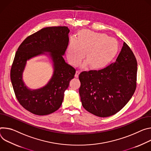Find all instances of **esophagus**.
Returning a JSON list of instances; mask_svg holds the SVG:
<instances>
[{"label":"esophagus","instance_id":"obj_1","mask_svg":"<svg viewBox=\"0 0 151 151\" xmlns=\"http://www.w3.org/2000/svg\"><path fill=\"white\" fill-rule=\"evenodd\" d=\"M80 71H77L76 73V74H75V77H76V78H78V76H79V74H80Z\"/></svg>","mask_w":151,"mask_h":151}]
</instances>
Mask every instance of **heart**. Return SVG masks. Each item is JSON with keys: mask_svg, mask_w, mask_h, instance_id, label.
<instances>
[{"mask_svg": "<svg viewBox=\"0 0 151 151\" xmlns=\"http://www.w3.org/2000/svg\"><path fill=\"white\" fill-rule=\"evenodd\" d=\"M119 44L115 39L104 33L88 30L80 31L76 40L71 38L66 50V58L73 66H77L85 55L86 62L93 70H101L107 67L119 52Z\"/></svg>", "mask_w": 151, "mask_h": 151, "instance_id": "b5f03b06", "label": "heart"}]
</instances>
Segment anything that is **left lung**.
Listing matches in <instances>:
<instances>
[{
  "mask_svg": "<svg viewBox=\"0 0 151 151\" xmlns=\"http://www.w3.org/2000/svg\"><path fill=\"white\" fill-rule=\"evenodd\" d=\"M137 72L136 58L124 42L114 63L101 70L80 74L79 93L83 107L102 118L118 113L136 91Z\"/></svg>",
  "mask_w": 151,
  "mask_h": 151,
  "instance_id": "obj_1",
  "label": "left lung"
}]
</instances>
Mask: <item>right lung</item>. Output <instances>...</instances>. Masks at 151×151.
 <instances>
[{
    "instance_id": "right-lung-1",
    "label": "right lung",
    "mask_w": 151,
    "mask_h": 151,
    "mask_svg": "<svg viewBox=\"0 0 151 151\" xmlns=\"http://www.w3.org/2000/svg\"><path fill=\"white\" fill-rule=\"evenodd\" d=\"M69 32L66 26L43 28L27 37L16 52L10 73L12 85L19 103L33 114L47 115L58 110L64 92L74 78L76 70L67 64L62 56L68 45ZM42 52L50 53L54 62V75L45 87L31 91L24 86L22 73L26 61Z\"/></svg>"
}]
</instances>
